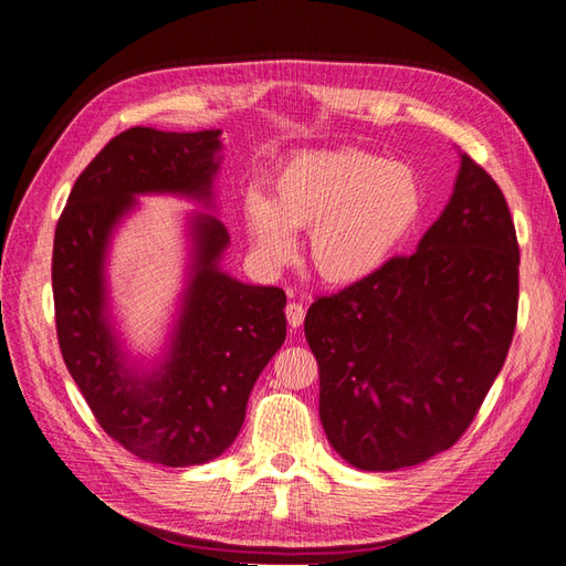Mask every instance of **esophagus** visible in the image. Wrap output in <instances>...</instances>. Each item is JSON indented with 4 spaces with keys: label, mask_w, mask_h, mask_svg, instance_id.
<instances>
[{
    "label": "esophagus",
    "mask_w": 566,
    "mask_h": 566,
    "mask_svg": "<svg viewBox=\"0 0 566 566\" xmlns=\"http://www.w3.org/2000/svg\"><path fill=\"white\" fill-rule=\"evenodd\" d=\"M304 316H306V308L302 304H286V321H290L292 328H298L304 323Z\"/></svg>",
    "instance_id": "34e87169"
}]
</instances>
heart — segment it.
I'll return each instance as SVG.
<instances>
[{
    "mask_svg": "<svg viewBox=\"0 0 566 566\" xmlns=\"http://www.w3.org/2000/svg\"><path fill=\"white\" fill-rule=\"evenodd\" d=\"M423 211V189L406 165L343 148L302 153L272 179L270 201L250 195L248 231L274 262L292 255L294 231H308V260L326 282L375 274Z\"/></svg>",
    "mask_w": 566,
    "mask_h": 566,
    "instance_id": "heart-1",
    "label": "heart"
}]
</instances>
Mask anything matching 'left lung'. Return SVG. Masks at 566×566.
I'll list each match as a JSON object with an SVG mask.
<instances>
[{
	"label": "left lung",
	"mask_w": 566,
	"mask_h": 566,
	"mask_svg": "<svg viewBox=\"0 0 566 566\" xmlns=\"http://www.w3.org/2000/svg\"><path fill=\"white\" fill-rule=\"evenodd\" d=\"M518 264L506 197L464 153L454 195L413 255L316 296L304 333L321 423L343 460L394 472L464 436L506 363Z\"/></svg>",
	"instance_id": "8db88e82"
}]
</instances>
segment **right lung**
<instances>
[{"label":"right lung","mask_w":566,"mask_h":566,"mask_svg":"<svg viewBox=\"0 0 566 566\" xmlns=\"http://www.w3.org/2000/svg\"><path fill=\"white\" fill-rule=\"evenodd\" d=\"M221 130L128 128L72 187L55 226L53 302L65 367L109 438L146 462L191 467L231 448L248 396L286 338V294L219 272L228 231L199 216L197 264L165 367L140 379L124 367L104 318V248L134 195L211 197Z\"/></svg>","instance_id":"obj_1"}]
</instances>
